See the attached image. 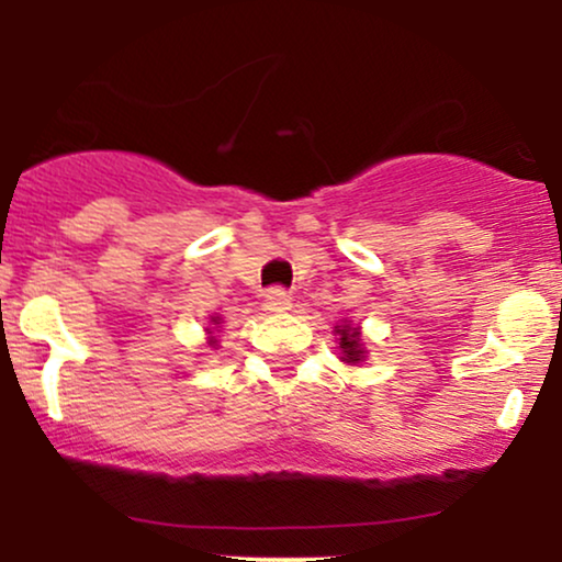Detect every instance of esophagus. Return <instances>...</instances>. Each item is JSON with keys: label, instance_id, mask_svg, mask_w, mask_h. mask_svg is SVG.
Listing matches in <instances>:
<instances>
[{"label": "esophagus", "instance_id": "34e87169", "mask_svg": "<svg viewBox=\"0 0 562 562\" xmlns=\"http://www.w3.org/2000/svg\"><path fill=\"white\" fill-rule=\"evenodd\" d=\"M263 308H267V312H288L290 295L280 288L267 290V293H263Z\"/></svg>", "mask_w": 562, "mask_h": 562}]
</instances>
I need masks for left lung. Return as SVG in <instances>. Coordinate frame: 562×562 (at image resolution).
<instances>
[{
  "mask_svg": "<svg viewBox=\"0 0 562 562\" xmlns=\"http://www.w3.org/2000/svg\"><path fill=\"white\" fill-rule=\"evenodd\" d=\"M335 335H338V348H340V362L359 367L367 359V346L362 340V327L351 325V319H344L340 325H335Z\"/></svg>",
  "mask_w": 562,
  "mask_h": 562,
  "instance_id": "8db88e82",
  "label": "left lung"
}]
</instances>
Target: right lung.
<instances>
[{
	"instance_id": "right-lung-1",
	"label": "right lung",
	"mask_w": 562,
	"mask_h": 562,
	"mask_svg": "<svg viewBox=\"0 0 562 562\" xmlns=\"http://www.w3.org/2000/svg\"><path fill=\"white\" fill-rule=\"evenodd\" d=\"M218 327H222V317H211V327H205V335H209V346H218Z\"/></svg>"
}]
</instances>
